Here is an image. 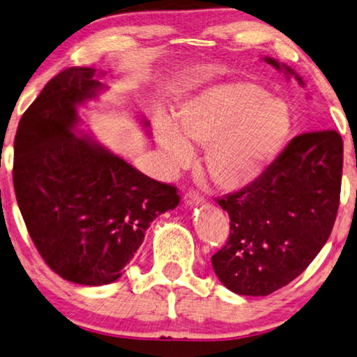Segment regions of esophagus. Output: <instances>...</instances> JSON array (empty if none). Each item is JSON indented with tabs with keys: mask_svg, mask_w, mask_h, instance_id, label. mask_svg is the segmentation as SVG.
Segmentation results:
<instances>
[{
	"mask_svg": "<svg viewBox=\"0 0 357 357\" xmlns=\"http://www.w3.org/2000/svg\"><path fill=\"white\" fill-rule=\"evenodd\" d=\"M184 202H186L188 206H201V204L204 202V199L199 192L189 191L184 194Z\"/></svg>",
	"mask_w": 357,
	"mask_h": 357,
	"instance_id": "1",
	"label": "esophagus"
}]
</instances>
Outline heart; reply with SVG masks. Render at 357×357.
<instances>
[{
    "mask_svg": "<svg viewBox=\"0 0 357 357\" xmlns=\"http://www.w3.org/2000/svg\"><path fill=\"white\" fill-rule=\"evenodd\" d=\"M291 109L259 84L227 82L186 99L176 123H158L160 146L173 166H186L192 145H206L208 178L222 191H240L258 181L287 144Z\"/></svg>",
    "mask_w": 357,
    "mask_h": 357,
    "instance_id": "heart-1",
    "label": "heart"
}]
</instances>
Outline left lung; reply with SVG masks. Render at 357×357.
Segmentation results:
<instances>
[{
  "label": "left lung",
  "mask_w": 357,
  "mask_h": 357,
  "mask_svg": "<svg viewBox=\"0 0 357 357\" xmlns=\"http://www.w3.org/2000/svg\"><path fill=\"white\" fill-rule=\"evenodd\" d=\"M264 60L296 75L274 59ZM341 173L338 132H307L289 142L258 181L217 199L230 215L228 241L212 256L223 286L240 296H269L302 274L333 230Z\"/></svg>",
  "instance_id": "left-lung-1"
}]
</instances>
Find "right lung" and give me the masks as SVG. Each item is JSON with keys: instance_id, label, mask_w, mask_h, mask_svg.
Returning <instances> with one entry per match:
<instances>
[{"instance_id": "obj_1", "label": "right lung", "mask_w": 357, "mask_h": 357, "mask_svg": "<svg viewBox=\"0 0 357 357\" xmlns=\"http://www.w3.org/2000/svg\"><path fill=\"white\" fill-rule=\"evenodd\" d=\"M104 88L89 66L65 68L22 114L14 139L13 183L27 231L54 273L83 286L117 281L150 223L179 204L174 186L73 132L76 106Z\"/></svg>"}]
</instances>
